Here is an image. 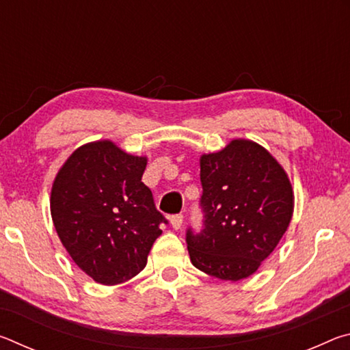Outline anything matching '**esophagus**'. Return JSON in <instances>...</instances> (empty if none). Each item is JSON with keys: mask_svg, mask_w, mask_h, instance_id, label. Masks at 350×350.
<instances>
[{"mask_svg": "<svg viewBox=\"0 0 350 350\" xmlns=\"http://www.w3.org/2000/svg\"><path fill=\"white\" fill-rule=\"evenodd\" d=\"M170 222H171V225H173L174 230H179V228L182 227V224H183V215H174V216H171Z\"/></svg>", "mask_w": 350, "mask_h": 350, "instance_id": "esophagus-1", "label": "esophagus"}]
</instances>
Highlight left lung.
I'll list each match as a JSON object with an SVG mask.
<instances>
[{
  "label": "left lung",
  "mask_w": 350,
  "mask_h": 350,
  "mask_svg": "<svg viewBox=\"0 0 350 350\" xmlns=\"http://www.w3.org/2000/svg\"><path fill=\"white\" fill-rule=\"evenodd\" d=\"M204 228L187 230L193 265L224 281L245 280L270 256L293 216L292 183L256 142L234 139L200 156Z\"/></svg>",
  "instance_id": "obj_1"
}]
</instances>
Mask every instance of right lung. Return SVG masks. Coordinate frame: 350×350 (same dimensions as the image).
I'll list each match as a JSON object with an SVG mask.
<instances>
[{
    "label": "right lung",
    "mask_w": 350,
    "mask_h": 350,
    "mask_svg": "<svg viewBox=\"0 0 350 350\" xmlns=\"http://www.w3.org/2000/svg\"><path fill=\"white\" fill-rule=\"evenodd\" d=\"M146 157L111 140L81 145L58 170L51 215L74 262L103 286L125 282L145 269L167 224L142 176Z\"/></svg>",
    "instance_id": "add662e5"
}]
</instances>
